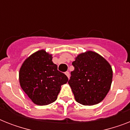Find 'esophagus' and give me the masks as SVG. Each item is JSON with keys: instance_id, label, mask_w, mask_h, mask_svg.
I'll list each match as a JSON object with an SVG mask.
<instances>
[{"instance_id": "obj_1", "label": "esophagus", "mask_w": 130, "mask_h": 130, "mask_svg": "<svg viewBox=\"0 0 130 130\" xmlns=\"http://www.w3.org/2000/svg\"><path fill=\"white\" fill-rule=\"evenodd\" d=\"M65 75H67L68 78H69V77H70V74H69V71H66V72H65Z\"/></svg>"}]
</instances>
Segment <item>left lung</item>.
Wrapping results in <instances>:
<instances>
[{
  "label": "left lung",
  "mask_w": 130,
  "mask_h": 130,
  "mask_svg": "<svg viewBox=\"0 0 130 130\" xmlns=\"http://www.w3.org/2000/svg\"><path fill=\"white\" fill-rule=\"evenodd\" d=\"M68 84L75 101L83 105H94L103 101L111 88L113 70L108 61L98 53L86 51L72 63Z\"/></svg>",
  "instance_id": "left-lung-1"
}]
</instances>
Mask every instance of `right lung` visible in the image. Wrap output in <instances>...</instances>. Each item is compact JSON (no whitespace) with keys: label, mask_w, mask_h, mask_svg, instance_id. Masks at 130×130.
I'll list each match as a JSON object with an SVG mask.
<instances>
[{"label":"right lung","mask_w":130,"mask_h":130,"mask_svg":"<svg viewBox=\"0 0 130 130\" xmlns=\"http://www.w3.org/2000/svg\"><path fill=\"white\" fill-rule=\"evenodd\" d=\"M52 59V55L40 50L25 59L19 70L21 88L36 105L42 106L55 102L61 85L68 82L66 75L57 70Z\"/></svg>","instance_id":"obj_1"}]
</instances>
